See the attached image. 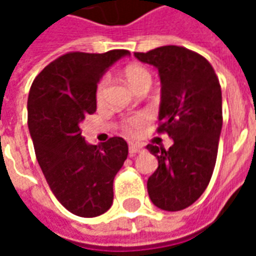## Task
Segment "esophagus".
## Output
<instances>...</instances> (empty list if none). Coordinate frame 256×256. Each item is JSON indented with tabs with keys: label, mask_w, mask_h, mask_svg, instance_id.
<instances>
[{
	"label": "esophagus",
	"mask_w": 256,
	"mask_h": 256,
	"mask_svg": "<svg viewBox=\"0 0 256 256\" xmlns=\"http://www.w3.org/2000/svg\"><path fill=\"white\" fill-rule=\"evenodd\" d=\"M142 150V146L140 144H130L128 146V152H130V155H136V154H138Z\"/></svg>",
	"instance_id": "obj_1"
}]
</instances>
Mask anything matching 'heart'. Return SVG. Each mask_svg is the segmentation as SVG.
Returning <instances> with one entry per match:
<instances>
[{
    "mask_svg": "<svg viewBox=\"0 0 256 256\" xmlns=\"http://www.w3.org/2000/svg\"><path fill=\"white\" fill-rule=\"evenodd\" d=\"M124 78H126V80H128L134 90L142 84H150V71L145 67H142V66H137V64L128 66L124 70ZM108 84H110V78L108 76H102L100 79V82L97 84V88H96V100H97L98 104H102L104 100H106ZM148 122H150V115H146V114H137V115L128 116L123 120V130L128 134H137L146 126Z\"/></svg>",
    "mask_w": 256,
    "mask_h": 256,
    "instance_id": "obj_1",
    "label": "heart"
}]
</instances>
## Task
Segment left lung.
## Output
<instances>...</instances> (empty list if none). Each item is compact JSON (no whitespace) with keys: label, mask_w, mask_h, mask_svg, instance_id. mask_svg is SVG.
Returning <instances> with one entry per match:
<instances>
[{"label":"left lung","mask_w":256,"mask_h":256,"mask_svg":"<svg viewBox=\"0 0 256 256\" xmlns=\"http://www.w3.org/2000/svg\"><path fill=\"white\" fill-rule=\"evenodd\" d=\"M134 56L159 71L158 133L174 141L167 150L146 145L159 162L148 178V194L156 207L180 211L203 194L214 172L222 128L220 80L207 58L184 46H160Z\"/></svg>","instance_id":"obj_1"}]
</instances>
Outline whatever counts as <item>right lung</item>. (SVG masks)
I'll use <instances>...</instances> for the list:
<instances>
[{"mask_svg":"<svg viewBox=\"0 0 256 256\" xmlns=\"http://www.w3.org/2000/svg\"><path fill=\"white\" fill-rule=\"evenodd\" d=\"M128 50L70 52L48 64L31 84L28 128L49 188L64 207L78 216L93 218L110 210L114 178L128 154L122 137L89 145L79 128L94 114L100 78Z\"/></svg>","mask_w":256,"mask_h":256,"instance_id":"obj_1","label":"right lung"}]
</instances>
